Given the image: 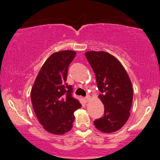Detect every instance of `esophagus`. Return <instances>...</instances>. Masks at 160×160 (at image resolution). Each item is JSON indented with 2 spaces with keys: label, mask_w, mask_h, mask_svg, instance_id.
Listing matches in <instances>:
<instances>
[{
  "label": "esophagus",
  "mask_w": 160,
  "mask_h": 160,
  "mask_svg": "<svg viewBox=\"0 0 160 160\" xmlns=\"http://www.w3.org/2000/svg\"><path fill=\"white\" fill-rule=\"evenodd\" d=\"M90 98H91V96H88V95L85 96V102H88L89 99H90Z\"/></svg>",
  "instance_id": "1"
}]
</instances>
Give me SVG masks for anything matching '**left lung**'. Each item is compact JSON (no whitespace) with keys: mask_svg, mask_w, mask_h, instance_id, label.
I'll return each mask as SVG.
<instances>
[{"mask_svg":"<svg viewBox=\"0 0 160 160\" xmlns=\"http://www.w3.org/2000/svg\"><path fill=\"white\" fill-rule=\"evenodd\" d=\"M95 73L100 99L104 105L102 118L94 120V125L103 132L120 130L130 117L132 102L130 80L121 63L104 51L85 53Z\"/></svg>","mask_w":160,"mask_h":160,"instance_id":"8db88e82","label":"left lung"}]
</instances>
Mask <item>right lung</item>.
I'll return each mask as SVG.
<instances>
[{
  "instance_id": "1",
  "label": "right lung",
  "mask_w": 160,
  "mask_h": 160,
  "mask_svg": "<svg viewBox=\"0 0 160 160\" xmlns=\"http://www.w3.org/2000/svg\"><path fill=\"white\" fill-rule=\"evenodd\" d=\"M76 53L62 51L46 61L31 90L35 115L46 131L62 135L69 131L75 120L74 112L81 107L73 97L72 85L66 82L69 65Z\"/></svg>"
}]
</instances>
